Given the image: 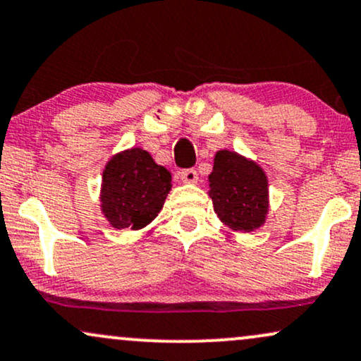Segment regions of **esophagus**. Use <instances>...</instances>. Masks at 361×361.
<instances>
[{"instance_id":"34e87169","label":"esophagus","mask_w":361,"mask_h":361,"mask_svg":"<svg viewBox=\"0 0 361 361\" xmlns=\"http://www.w3.org/2000/svg\"><path fill=\"white\" fill-rule=\"evenodd\" d=\"M180 178H181V181H183V183H197L198 173H197V169L188 168V169H183V171L180 173Z\"/></svg>"}]
</instances>
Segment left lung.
I'll return each instance as SVG.
<instances>
[{"label":"left lung","mask_w":361,"mask_h":361,"mask_svg":"<svg viewBox=\"0 0 361 361\" xmlns=\"http://www.w3.org/2000/svg\"><path fill=\"white\" fill-rule=\"evenodd\" d=\"M208 181L215 214L228 228L252 232L266 222L267 176L257 163L235 151L222 149L215 154Z\"/></svg>","instance_id":"left-lung-1"}]
</instances>
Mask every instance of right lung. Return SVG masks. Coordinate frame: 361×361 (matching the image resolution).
Segmentation results:
<instances>
[{
    "label": "right lung",
    "instance_id": "right-lung-1",
    "mask_svg": "<svg viewBox=\"0 0 361 361\" xmlns=\"http://www.w3.org/2000/svg\"><path fill=\"white\" fill-rule=\"evenodd\" d=\"M171 190V173L141 147L121 151L102 173L101 210L117 230H139L158 216Z\"/></svg>",
    "mask_w": 361,
    "mask_h": 361
}]
</instances>
